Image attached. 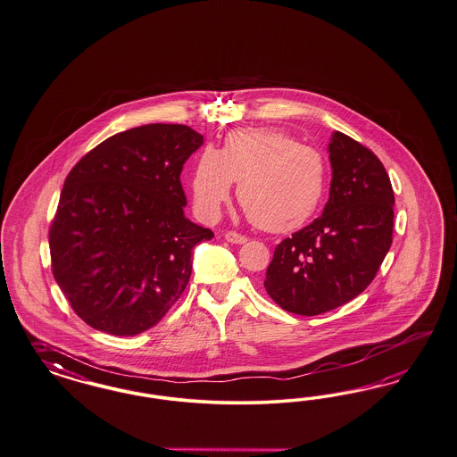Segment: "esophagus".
I'll return each instance as SVG.
<instances>
[{
	"instance_id": "esophagus-1",
	"label": "esophagus",
	"mask_w": 457,
	"mask_h": 457,
	"mask_svg": "<svg viewBox=\"0 0 457 457\" xmlns=\"http://www.w3.org/2000/svg\"><path fill=\"white\" fill-rule=\"evenodd\" d=\"M224 237H226V241L235 243V245H243V243L248 241V237H245V235H239L237 231H228Z\"/></svg>"
}]
</instances>
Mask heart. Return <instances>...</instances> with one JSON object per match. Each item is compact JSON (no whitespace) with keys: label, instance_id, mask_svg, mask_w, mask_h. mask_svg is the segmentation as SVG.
<instances>
[{"label":"heart","instance_id":"b5f03b06","mask_svg":"<svg viewBox=\"0 0 457 457\" xmlns=\"http://www.w3.org/2000/svg\"><path fill=\"white\" fill-rule=\"evenodd\" d=\"M233 182L237 199L262 229L287 233L317 212L328 189V163L319 150L300 145L280 129H237L220 152L205 146L190 177L195 214L220 216Z\"/></svg>","mask_w":457,"mask_h":457}]
</instances>
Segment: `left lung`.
<instances>
[{
  "mask_svg": "<svg viewBox=\"0 0 457 457\" xmlns=\"http://www.w3.org/2000/svg\"><path fill=\"white\" fill-rule=\"evenodd\" d=\"M329 158L322 216L277 245L267 268L268 295L292 314H324L360 295L394 239V189L379 158L341 131Z\"/></svg>",
  "mask_w": 457,
  "mask_h": 457,
  "instance_id": "8db88e82",
  "label": "left lung"
}]
</instances>
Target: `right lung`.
Here are the masks:
<instances>
[{
    "instance_id": "add662e5",
    "label": "right lung",
    "mask_w": 457,
    "mask_h": 457,
    "mask_svg": "<svg viewBox=\"0 0 457 457\" xmlns=\"http://www.w3.org/2000/svg\"><path fill=\"white\" fill-rule=\"evenodd\" d=\"M204 138L186 125L131 128L86 154L48 229L52 273L97 331L154 328L189 284L192 248L214 237L184 216L186 160Z\"/></svg>"
}]
</instances>
